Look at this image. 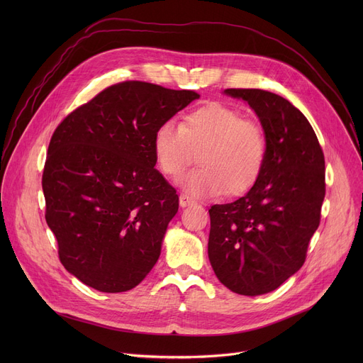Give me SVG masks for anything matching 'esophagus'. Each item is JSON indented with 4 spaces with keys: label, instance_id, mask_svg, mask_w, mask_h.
I'll use <instances>...</instances> for the list:
<instances>
[{
    "label": "esophagus",
    "instance_id": "esophagus-1",
    "mask_svg": "<svg viewBox=\"0 0 363 363\" xmlns=\"http://www.w3.org/2000/svg\"><path fill=\"white\" fill-rule=\"evenodd\" d=\"M191 203H194V199L189 195H186V194L179 195V205L182 206V208H185V206H188Z\"/></svg>",
    "mask_w": 363,
    "mask_h": 363
}]
</instances>
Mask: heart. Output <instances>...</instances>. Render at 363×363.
Returning a JSON list of instances; mask_svg holds the SVG:
<instances>
[{
	"label": "heart",
	"instance_id": "heart-1",
	"mask_svg": "<svg viewBox=\"0 0 363 363\" xmlns=\"http://www.w3.org/2000/svg\"><path fill=\"white\" fill-rule=\"evenodd\" d=\"M196 169L178 184L194 198L240 196L260 178L267 142L263 129L221 103H210L188 113L181 126L162 122L153 132L152 153L158 169L177 178L198 150Z\"/></svg>",
	"mask_w": 363,
	"mask_h": 363
}]
</instances>
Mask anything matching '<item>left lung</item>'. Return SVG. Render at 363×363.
<instances>
[{
  "instance_id": "8db88e82",
  "label": "left lung",
  "mask_w": 363,
  "mask_h": 363,
  "mask_svg": "<svg viewBox=\"0 0 363 363\" xmlns=\"http://www.w3.org/2000/svg\"><path fill=\"white\" fill-rule=\"evenodd\" d=\"M244 100L264 130L267 152L257 184L230 203L213 205L208 257L218 280L242 296L280 287L304 263L320 223L325 157L306 116L262 89H227Z\"/></svg>"
}]
</instances>
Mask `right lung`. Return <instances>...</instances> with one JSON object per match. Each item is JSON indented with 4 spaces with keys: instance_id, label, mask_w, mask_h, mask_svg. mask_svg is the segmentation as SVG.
I'll use <instances>...</instances> for the list:
<instances>
[{
    "instance_id": "obj_1",
    "label": "right lung",
    "mask_w": 363,
    "mask_h": 363,
    "mask_svg": "<svg viewBox=\"0 0 363 363\" xmlns=\"http://www.w3.org/2000/svg\"><path fill=\"white\" fill-rule=\"evenodd\" d=\"M199 94L123 82L55 130L43 172L45 221L60 262L103 293L136 287L157 264L178 195L155 169L153 132Z\"/></svg>"
}]
</instances>
